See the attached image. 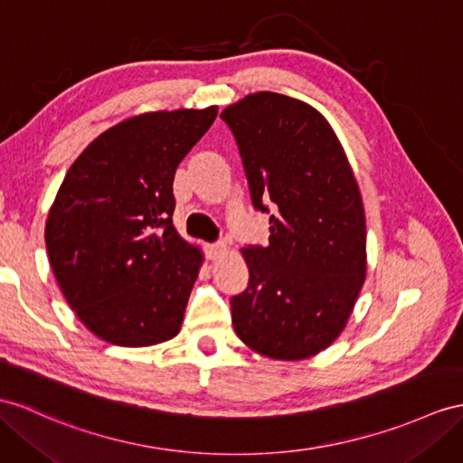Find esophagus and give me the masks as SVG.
<instances>
[{
  "label": "esophagus",
  "instance_id": "obj_1",
  "mask_svg": "<svg viewBox=\"0 0 463 463\" xmlns=\"http://www.w3.org/2000/svg\"><path fill=\"white\" fill-rule=\"evenodd\" d=\"M225 251H228V245H225L223 241H216V243L206 245V253H208L210 259H220V257H223Z\"/></svg>",
  "mask_w": 463,
  "mask_h": 463
}]
</instances>
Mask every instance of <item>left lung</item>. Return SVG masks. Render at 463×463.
Returning a JSON list of instances; mask_svg holds the SVG:
<instances>
[{"instance_id":"left-lung-1","label":"left lung","mask_w":463,"mask_h":463,"mask_svg":"<svg viewBox=\"0 0 463 463\" xmlns=\"http://www.w3.org/2000/svg\"><path fill=\"white\" fill-rule=\"evenodd\" d=\"M220 118L238 143L269 243L243 247L250 283L230 298L240 340L273 359L328 347L365 280V213L330 123L312 106L257 92Z\"/></svg>"}]
</instances>
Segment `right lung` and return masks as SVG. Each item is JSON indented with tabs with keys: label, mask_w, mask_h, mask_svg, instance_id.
<instances>
[{
	"label": "right lung",
	"mask_w": 463,
	"mask_h": 463,
	"mask_svg": "<svg viewBox=\"0 0 463 463\" xmlns=\"http://www.w3.org/2000/svg\"><path fill=\"white\" fill-rule=\"evenodd\" d=\"M218 108L118 123L66 173L44 241L66 302L101 340L141 347L183 326L202 255L173 225L176 166Z\"/></svg>",
	"instance_id": "obj_1"
}]
</instances>
